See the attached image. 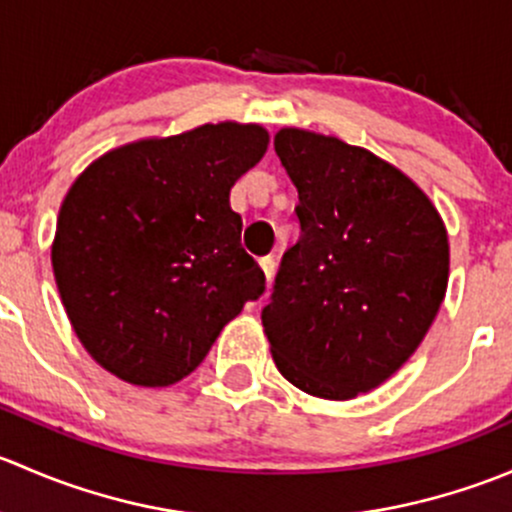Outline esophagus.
<instances>
[{"label":"esophagus","instance_id":"34e87169","mask_svg":"<svg viewBox=\"0 0 512 512\" xmlns=\"http://www.w3.org/2000/svg\"><path fill=\"white\" fill-rule=\"evenodd\" d=\"M260 267H262V272H265V280L272 282V275H275V260H272L270 255L260 257Z\"/></svg>","mask_w":512,"mask_h":512}]
</instances>
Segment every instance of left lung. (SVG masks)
<instances>
[{"label": "left lung", "mask_w": 512, "mask_h": 512, "mask_svg": "<svg viewBox=\"0 0 512 512\" xmlns=\"http://www.w3.org/2000/svg\"><path fill=\"white\" fill-rule=\"evenodd\" d=\"M275 153L299 195L262 327L289 384L347 401L416 352L448 285V235L401 170L332 136L285 128Z\"/></svg>", "instance_id": "left-lung-1"}]
</instances>
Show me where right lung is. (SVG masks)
Masks as SVG:
<instances>
[{"instance_id":"obj_1","label":"right lung","mask_w":512,"mask_h":512,"mask_svg":"<svg viewBox=\"0 0 512 512\" xmlns=\"http://www.w3.org/2000/svg\"><path fill=\"white\" fill-rule=\"evenodd\" d=\"M267 131L205 123L106 153L71 185L51 265L76 337L136 386L188 376L265 272L242 250L230 188L260 163Z\"/></svg>"}]
</instances>
